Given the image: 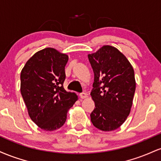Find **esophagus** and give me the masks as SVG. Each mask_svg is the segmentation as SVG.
I'll use <instances>...</instances> for the list:
<instances>
[{"label": "esophagus", "instance_id": "obj_1", "mask_svg": "<svg viewBox=\"0 0 161 161\" xmlns=\"http://www.w3.org/2000/svg\"><path fill=\"white\" fill-rule=\"evenodd\" d=\"M87 97H88V95H87V93H86V92H82V93L80 94V97L82 99L86 98Z\"/></svg>", "mask_w": 161, "mask_h": 161}]
</instances>
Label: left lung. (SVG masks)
Instances as JSON below:
<instances>
[{"mask_svg": "<svg viewBox=\"0 0 161 161\" xmlns=\"http://www.w3.org/2000/svg\"><path fill=\"white\" fill-rule=\"evenodd\" d=\"M88 57L95 74L91 96L95 108L91 121L100 130H115L125 121L132 108L136 91L134 69L126 57L110 45Z\"/></svg>", "mask_w": 161, "mask_h": 161, "instance_id": "8db88e82", "label": "left lung"}]
</instances>
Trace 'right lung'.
<instances>
[{"instance_id":"obj_1","label":"right lung","mask_w":161,"mask_h":161,"mask_svg":"<svg viewBox=\"0 0 161 161\" xmlns=\"http://www.w3.org/2000/svg\"><path fill=\"white\" fill-rule=\"evenodd\" d=\"M69 57L56 49L38 51L20 75V91L31 119L39 128L54 131L64 125L67 112L78 99L64 88Z\"/></svg>"}]
</instances>
